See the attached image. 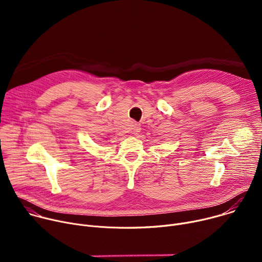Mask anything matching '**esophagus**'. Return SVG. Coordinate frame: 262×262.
Returning <instances> with one entry per match:
<instances>
[{
    "label": "esophagus",
    "mask_w": 262,
    "mask_h": 262,
    "mask_svg": "<svg viewBox=\"0 0 262 262\" xmlns=\"http://www.w3.org/2000/svg\"><path fill=\"white\" fill-rule=\"evenodd\" d=\"M140 130H141L140 125H139V124H137V123H135V124L133 125V128H132V134H134V135H138V134L140 133Z\"/></svg>",
    "instance_id": "esophagus-1"
}]
</instances>
